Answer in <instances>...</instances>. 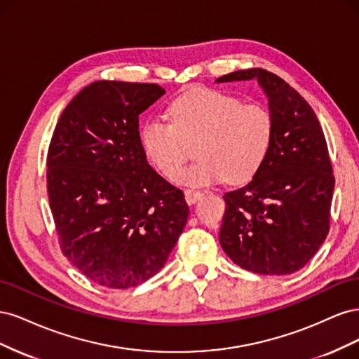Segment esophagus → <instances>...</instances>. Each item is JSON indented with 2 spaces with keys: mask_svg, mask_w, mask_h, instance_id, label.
<instances>
[{
  "mask_svg": "<svg viewBox=\"0 0 359 359\" xmlns=\"http://www.w3.org/2000/svg\"><path fill=\"white\" fill-rule=\"evenodd\" d=\"M184 194H186V201H187V203H194V202H198L199 199H201V196H202V193L201 191H198V190H191V189H187L186 191H184Z\"/></svg>",
  "mask_w": 359,
  "mask_h": 359,
  "instance_id": "esophagus-1",
  "label": "esophagus"
}]
</instances>
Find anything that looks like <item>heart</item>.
I'll return each mask as SVG.
<instances>
[{"mask_svg": "<svg viewBox=\"0 0 359 359\" xmlns=\"http://www.w3.org/2000/svg\"><path fill=\"white\" fill-rule=\"evenodd\" d=\"M170 123L151 118L140 130L145 156L166 177L187 156L184 143L197 142L198 160L172 180L182 186L243 182L264 165L274 137V116L262 103L211 88L180 95L169 106Z\"/></svg>", "mask_w": 359, "mask_h": 359, "instance_id": "obj_1", "label": "heart"}]
</instances>
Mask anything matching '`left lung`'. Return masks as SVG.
I'll return each mask as SVG.
<instances>
[{
  "label": "left lung",
  "mask_w": 359,
  "mask_h": 359,
  "mask_svg": "<svg viewBox=\"0 0 359 359\" xmlns=\"http://www.w3.org/2000/svg\"><path fill=\"white\" fill-rule=\"evenodd\" d=\"M252 79L268 97L274 137L252 181L224 193L220 244L238 266L286 276L306 265L327 238L335 180L319 119L287 82L264 69L215 82Z\"/></svg>",
  "instance_id": "1"
}]
</instances>
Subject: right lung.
I'll use <instances>...</instances> for the list:
<instances>
[{"mask_svg": "<svg viewBox=\"0 0 359 359\" xmlns=\"http://www.w3.org/2000/svg\"><path fill=\"white\" fill-rule=\"evenodd\" d=\"M157 83L97 81L62 111L48 194L62 255L94 283L128 289L166 264L189 219L184 193L148 165L139 115Z\"/></svg>", "mask_w": 359, "mask_h": 359, "instance_id": "right-lung-1", "label": "right lung"}]
</instances>
